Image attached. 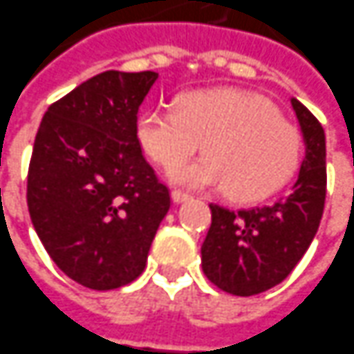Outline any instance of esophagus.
Returning <instances> with one entry per match:
<instances>
[{"label":"esophagus","mask_w":354,"mask_h":354,"mask_svg":"<svg viewBox=\"0 0 354 354\" xmlns=\"http://www.w3.org/2000/svg\"><path fill=\"white\" fill-rule=\"evenodd\" d=\"M171 198H173V203L175 205H181V203H187V201H191V194H187V193H183V191H173L171 193Z\"/></svg>","instance_id":"34e87169"}]
</instances>
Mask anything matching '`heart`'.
Here are the masks:
<instances>
[{
  "instance_id": "heart-1",
  "label": "heart",
  "mask_w": 354,
  "mask_h": 354,
  "mask_svg": "<svg viewBox=\"0 0 354 354\" xmlns=\"http://www.w3.org/2000/svg\"><path fill=\"white\" fill-rule=\"evenodd\" d=\"M140 146L163 169L180 165L200 147L207 156L171 173L191 189H224L238 201L274 193L298 167V130L267 101L238 89L194 91L179 109L144 111L136 124Z\"/></svg>"
}]
</instances>
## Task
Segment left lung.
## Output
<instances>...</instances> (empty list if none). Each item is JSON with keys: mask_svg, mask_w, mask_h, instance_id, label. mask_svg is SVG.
<instances>
[{"mask_svg": "<svg viewBox=\"0 0 354 354\" xmlns=\"http://www.w3.org/2000/svg\"><path fill=\"white\" fill-rule=\"evenodd\" d=\"M306 153L290 193L271 205L232 210L210 205L203 271L234 296H253L282 282L310 248L326 205V132L298 99H290Z\"/></svg>", "mask_w": 354, "mask_h": 354, "instance_id": "8db88e82", "label": "left lung"}]
</instances>
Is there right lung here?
I'll return each instance as SVG.
<instances>
[{"mask_svg":"<svg viewBox=\"0 0 354 354\" xmlns=\"http://www.w3.org/2000/svg\"><path fill=\"white\" fill-rule=\"evenodd\" d=\"M156 72L109 70L42 116L28 165L27 205L44 249L91 290L138 279L171 198L136 136Z\"/></svg>","mask_w":354,"mask_h":354,"instance_id":"right-lung-1","label":"right lung"}]
</instances>
